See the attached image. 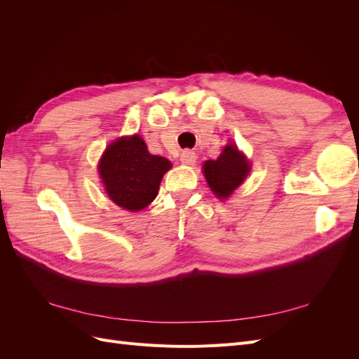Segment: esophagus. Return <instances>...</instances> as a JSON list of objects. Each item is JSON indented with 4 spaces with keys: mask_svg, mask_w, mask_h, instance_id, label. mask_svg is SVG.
<instances>
[{
    "mask_svg": "<svg viewBox=\"0 0 359 359\" xmlns=\"http://www.w3.org/2000/svg\"><path fill=\"white\" fill-rule=\"evenodd\" d=\"M180 160H181L182 165L190 166V165H193L194 161H196V154H194L193 151H190V149H184L181 156H180Z\"/></svg>",
    "mask_w": 359,
    "mask_h": 359,
    "instance_id": "1",
    "label": "esophagus"
}]
</instances>
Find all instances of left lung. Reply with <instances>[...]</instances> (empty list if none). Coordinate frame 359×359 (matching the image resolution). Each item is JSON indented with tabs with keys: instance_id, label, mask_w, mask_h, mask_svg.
<instances>
[{
	"instance_id": "8db88e82",
	"label": "left lung",
	"mask_w": 359,
	"mask_h": 359,
	"mask_svg": "<svg viewBox=\"0 0 359 359\" xmlns=\"http://www.w3.org/2000/svg\"><path fill=\"white\" fill-rule=\"evenodd\" d=\"M202 169L211 191L219 199H226L244 182L252 165L240 149L229 144L215 160H206Z\"/></svg>"
}]
</instances>
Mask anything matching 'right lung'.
<instances>
[{"mask_svg":"<svg viewBox=\"0 0 359 359\" xmlns=\"http://www.w3.org/2000/svg\"><path fill=\"white\" fill-rule=\"evenodd\" d=\"M172 163L153 156L139 135L119 137L107 145L99 173L107 196L128 211H140L157 196L160 182Z\"/></svg>","mask_w":359,"mask_h":359,"instance_id":"right-lung-1","label":"right lung"}]
</instances>
